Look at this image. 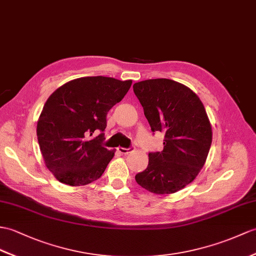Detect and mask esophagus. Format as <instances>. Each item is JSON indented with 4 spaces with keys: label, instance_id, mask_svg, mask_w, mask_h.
<instances>
[{
    "label": "esophagus",
    "instance_id": "obj_1",
    "mask_svg": "<svg viewBox=\"0 0 256 256\" xmlns=\"http://www.w3.org/2000/svg\"><path fill=\"white\" fill-rule=\"evenodd\" d=\"M116 150L122 154V155H126V154H130L133 152V147H130V148H123V147H118Z\"/></svg>",
    "mask_w": 256,
    "mask_h": 256
}]
</instances>
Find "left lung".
Returning <instances> with one entry per match:
<instances>
[{
	"mask_svg": "<svg viewBox=\"0 0 256 256\" xmlns=\"http://www.w3.org/2000/svg\"><path fill=\"white\" fill-rule=\"evenodd\" d=\"M133 89L152 132L164 133L162 152L148 154L147 168L135 180L152 193H176L198 176L210 152L204 104L188 87L167 78L135 82Z\"/></svg>",
	"mask_w": 256,
	"mask_h": 256,
	"instance_id": "1",
	"label": "left lung"
}]
</instances>
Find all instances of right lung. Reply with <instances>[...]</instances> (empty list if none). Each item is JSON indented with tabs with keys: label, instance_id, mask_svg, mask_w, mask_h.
Wrapping results in <instances>:
<instances>
[{
	"label": "right lung",
	"instance_id": "add662e5",
	"mask_svg": "<svg viewBox=\"0 0 256 256\" xmlns=\"http://www.w3.org/2000/svg\"><path fill=\"white\" fill-rule=\"evenodd\" d=\"M132 80L87 76L65 82L51 94L37 123L46 167L58 181L80 186L102 176L116 150L102 146L106 114L123 99Z\"/></svg>",
	"mask_w": 256,
	"mask_h": 256
}]
</instances>
